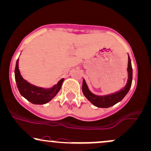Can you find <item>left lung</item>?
<instances>
[{"mask_svg":"<svg viewBox=\"0 0 151 151\" xmlns=\"http://www.w3.org/2000/svg\"><path fill=\"white\" fill-rule=\"evenodd\" d=\"M127 72H128V79H127V84L123 89H121L120 92H116L115 94H109L106 96H97L92 94L89 90L84 79H83L82 83V92L87 99L90 101L91 103L93 104L96 107H102V108H107L111 106L115 105L116 103L121 101L126 95L128 91L130 90V87L132 84V69L131 65V60L128 56V66H127Z\"/></svg>","mask_w":151,"mask_h":151,"instance_id":"obj_1","label":"left lung"}]
</instances>
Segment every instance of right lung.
Returning <instances> with one entry per match:
<instances>
[{
	"instance_id": "1",
	"label": "right lung",
	"mask_w": 151,
	"mask_h": 151,
	"mask_svg": "<svg viewBox=\"0 0 151 151\" xmlns=\"http://www.w3.org/2000/svg\"><path fill=\"white\" fill-rule=\"evenodd\" d=\"M15 79L21 95L30 102L36 105H44L54 98L60 90L64 81V79H62L51 89H43L32 85L21 77L19 69V59L15 68Z\"/></svg>"
}]
</instances>
